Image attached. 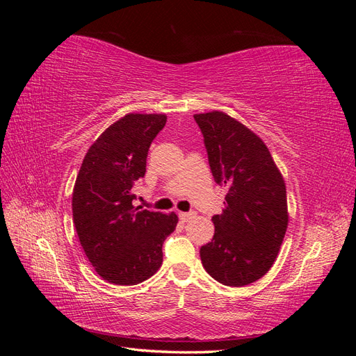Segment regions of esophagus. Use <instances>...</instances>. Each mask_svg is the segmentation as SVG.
<instances>
[{
	"label": "esophagus",
	"instance_id": "34e87169",
	"mask_svg": "<svg viewBox=\"0 0 356 356\" xmlns=\"http://www.w3.org/2000/svg\"><path fill=\"white\" fill-rule=\"evenodd\" d=\"M178 215H179V220L184 221V222H187V221H190L191 218L196 217L195 212H179Z\"/></svg>",
	"mask_w": 356,
	"mask_h": 356
}]
</instances>
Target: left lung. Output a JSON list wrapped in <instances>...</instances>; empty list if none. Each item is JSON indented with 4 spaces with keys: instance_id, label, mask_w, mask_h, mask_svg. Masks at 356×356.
Instances as JSON below:
<instances>
[{
    "instance_id": "obj_1",
    "label": "left lung",
    "mask_w": 356,
    "mask_h": 356,
    "mask_svg": "<svg viewBox=\"0 0 356 356\" xmlns=\"http://www.w3.org/2000/svg\"><path fill=\"white\" fill-rule=\"evenodd\" d=\"M217 184L227 188L213 238L200 248L202 264L227 286L250 285L273 266L288 227L285 181L251 129L222 111L195 114Z\"/></svg>"
}]
</instances>
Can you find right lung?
Returning a JSON list of instances; mask_svg holds the SVG:
<instances>
[{
    "label": "right lung",
    "instance_id": "obj_1",
    "mask_svg": "<svg viewBox=\"0 0 356 356\" xmlns=\"http://www.w3.org/2000/svg\"><path fill=\"white\" fill-rule=\"evenodd\" d=\"M165 114H126L106 127L86 153L72 191V220L83 251L104 281L136 285L163 261L175 212L136 208L134 184L144 178L147 154L166 124Z\"/></svg>",
    "mask_w": 356,
    "mask_h": 356
}]
</instances>
